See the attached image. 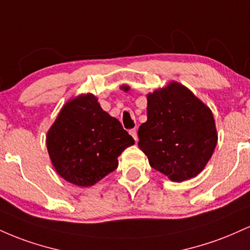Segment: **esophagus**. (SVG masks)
Segmentation results:
<instances>
[{
    "label": "esophagus",
    "instance_id": "obj_1",
    "mask_svg": "<svg viewBox=\"0 0 250 250\" xmlns=\"http://www.w3.org/2000/svg\"><path fill=\"white\" fill-rule=\"evenodd\" d=\"M129 134L131 135V136H133V138L135 140V142H137L138 141V137H137V129H130V130H129Z\"/></svg>",
    "mask_w": 250,
    "mask_h": 250
}]
</instances>
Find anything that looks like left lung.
<instances>
[{
	"instance_id": "left-lung-1",
	"label": "left lung",
	"mask_w": 250,
	"mask_h": 250,
	"mask_svg": "<svg viewBox=\"0 0 250 250\" xmlns=\"http://www.w3.org/2000/svg\"><path fill=\"white\" fill-rule=\"evenodd\" d=\"M146 114L138 129V146L151 167L177 183L198 176L218 142L211 109L172 81L148 94Z\"/></svg>"
}]
</instances>
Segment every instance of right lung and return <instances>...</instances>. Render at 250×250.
I'll list each match as a JSON object with an SVG mask.
<instances>
[{
	"instance_id": "1",
	"label": "right lung",
	"mask_w": 250,
	"mask_h": 250,
	"mask_svg": "<svg viewBox=\"0 0 250 250\" xmlns=\"http://www.w3.org/2000/svg\"><path fill=\"white\" fill-rule=\"evenodd\" d=\"M134 143L119 120L104 112L93 94L66 102L46 135L57 172L83 188L113 172L119 165L117 157Z\"/></svg>"
}]
</instances>
